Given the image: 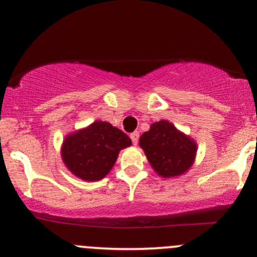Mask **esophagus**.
Returning a JSON list of instances; mask_svg holds the SVG:
<instances>
[{"mask_svg": "<svg viewBox=\"0 0 257 257\" xmlns=\"http://www.w3.org/2000/svg\"><path fill=\"white\" fill-rule=\"evenodd\" d=\"M139 137H140L139 132H134V133H132V134H131V139H132V141H133V144H134V145H137V144H138Z\"/></svg>", "mask_w": 257, "mask_h": 257, "instance_id": "34e87169", "label": "esophagus"}]
</instances>
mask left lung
Segmentation results:
<instances>
[{
	"mask_svg": "<svg viewBox=\"0 0 257 257\" xmlns=\"http://www.w3.org/2000/svg\"><path fill=\"white\" fill-rule=\"evenodd\" d=\"M139 145L153 170L167 179L187 173L197 155L196 141L166 119L152 123L139 139Z\"/></svg>",
	"mask_w": 257,
	"mask_h": 257,
	"instance_id": "left-lung-1",
	"label": "left lung"
}]
</instances>
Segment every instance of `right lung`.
I'll return each instance as SVG.
<instances>
[{"label": "right lung", "mask_w": 257, "mask_h": 257, "mask_svg": "<svg viewBox=\"0 0 257 257\" xmlns=\"http://www.w3.org/2000/svg\"><path fill=\"white\" fill-rule=\"evenodd\" d=\"M132 146L125 133L108 122L95 120L64 139L60 155L65 167L84 181L104 179L116 163L120 150Z\"/></svg>", "instance_id": "right-lung-1"}]
</instances>
